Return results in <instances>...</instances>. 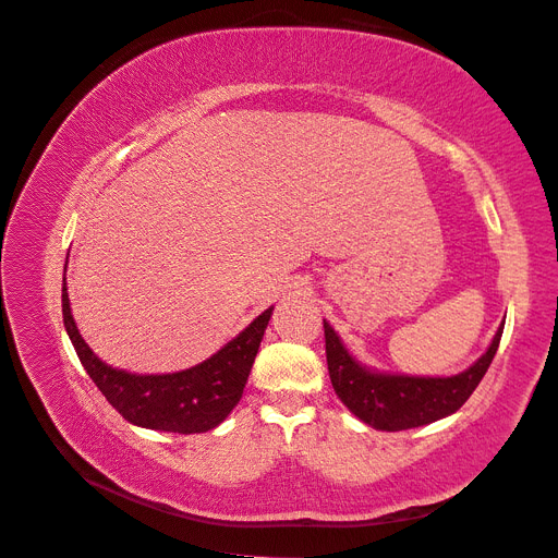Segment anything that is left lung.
<instances>
[{
  "label": "left lung",
  "instance_id": "obj_1",
  "mask_svg": "<svg viewBox=\"0 0 558 558\" xmlns=\"http://www.w3.org/2000/svg\"><path fill=\"white\" fill-rule=\"evenodd\" d=\"M324 332L328 373L337 398L363 424L393 433L433 424V421L445 418L459 410L480 386L488 365H492L502 337V326L498 328L486 353H482V359L472 363L465 373L453 377H408L375 373V369L361 365L351 356L326 320Z\"/></svg>",
  "mask_w": 558,
  "mask_h": 558
}]
</instances>
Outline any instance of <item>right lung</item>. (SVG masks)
I'll return each mask as SVG.
<instances>
[{"label": "right lung", "mask_w": 558, "mask_h": 558, "mask_svg": "<svg viewBox=\"0 0 558 558\" xmlns=\"http://www.w3.org/2000/svg\"><path fill=\"white\" fill-rule=\"evenodd\" d=\"M272 310L269 307L253 318L234 340L205 363L172 375H132L95 356L74 324L66 283H62L64 328L95 386L130 424L165 433H207L226 421L244 393Z\"/></svg>", "instance_id": "1"}]
</instances>
